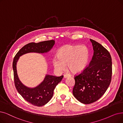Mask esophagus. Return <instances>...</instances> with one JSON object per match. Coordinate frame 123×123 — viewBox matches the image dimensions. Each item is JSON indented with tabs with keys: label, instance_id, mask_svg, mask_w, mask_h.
Here are the masks:
<instances>
[{
	"label": "esophagus",
	"instance_id": "obj_1",
	"mask_svg": "<svg viewBox=\"0 0 123 123\" xmlns=\"http://www.w3.org/2000/svg\"><path fill=\"white\" fill-rule=\"evenodd\" d=\"M71 76L69 74H66L64 75V76H63V77H64V78H68V77H70Z\"/></svg>",
	"mask_w": 123,
	"mask_h": 123
}]
</instances>
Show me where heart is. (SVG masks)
<instances>
[{
  "instance_id": "obj_1",
  "label": "heart",
  "mask_w": 123,
  "mask_h": 123,
  "mask_svg": "<svg viewBox=\"0 0 123 123\" xmlns=\"http://www.w3.org/2000/svg\"><path fill=\"white\" fill-rule=\"evenodd\" d=\"M89 57L88 48L84 45H67L57 52V57L53 58L54 67L58 71L68 69L73 73L82 71L86 67Z\"/></svg>"
}]
</instances>
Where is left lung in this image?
<instances>
[{
  "label": "left lung",
  "instance_id": "8db88e82",
  "mask_svg": "<svg viewBox=\"0 0 123 123\" xmlns=\"http://www.w3.org/2000/svg\"><path fill=\"white\" fill-rule=\"evenodd\" d=\"M93 55L89 65L75 76L73 94L84 104L94 102L105 94L111 79L112 62L110 52L100 43L90 39Z\"/></svg>",
  "mask_w": 123,
  "mask_h": 123
}]
</instances>
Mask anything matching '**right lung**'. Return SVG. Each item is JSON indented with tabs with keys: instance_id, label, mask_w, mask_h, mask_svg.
Instances as JSON below:
<instances>
[{
	"instance_id": "add662e5",
	"label": "right lung",
	"mask_w": 123,
	"mask_h": 123,
	"mask_svg": "<svg viewBox=\"0 0 123 123\" xmlns=\"http://www.w3.org/2000/svg\"><path fill=\"white\" fill-rule=\"evenodd\" d=\"M53 40L42 41L38 43L31 42L23 46L16 54L13 59L12 68L13 70L14 85L18 92L29 103L37 106L46 105L53 95V91L63 76L56 77L47 75L44 80L38 86L30 88L22 84L19 80L17 71V62L19 56L29 52L44 53L49 51L55 45Z\"/></svg>"
}]
</instances>
